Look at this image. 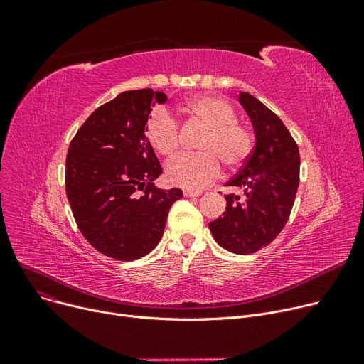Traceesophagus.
<instances>
[{
  "label": "esophagus",
  "instance_id": "obj_1",
  "mask_svg": "<svg viewBox=\"0 0 364 364\" xmlns=\"http://www.w3.org/2000/svg\"><path fill=\"white\" fill-rule=\"evenodd\" d=\"M200 195H202V192H190V190H184V196L186 198H198Z\"/></svg>",
  "mask_w": 364,
  "mask_h": 364
}]
</instances>
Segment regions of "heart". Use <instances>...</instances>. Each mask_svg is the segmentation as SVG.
Instances as JSON below:
<instances>
[{
  "mask_svg": "<svg viewBox=\"0 0 364 364\" xmlns=\"http://www.w3.org/2000/svg\"><path fill=\"white\" fill-rule=\"evenodd\" d=\"M180 109L190 119L205 127L198 149L199 155H181L166 164L165 172L171 184L186 190H200L220 174V164L237 169L250 156L252 137L236 122V112L215 95H193ZM146 139L162 156H172L178 147V127L171 114L158 109L146 124Z\"/></svg>",
  "mask_w": 364,
  "mask_h": 364,
  "instance_id": "obj_1",
  "label": "heart"
}]
</instances>
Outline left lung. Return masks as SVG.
Wrapping results in <instances>:
<instances>
[{
    "label": "left lung",
    "instance_id": "left-lung-1",
    "mask_svg": "<svg viewBox=\"0 0 364 364\" xmlns=\"http://www.w3.org/2000/svg\"><path fill=\"white\" fill-rule=\"evenodd\" d=\"M239 103L251 119L255 147L227 183L240 195H225V213L209 223V230L224 250L247 255L273 242L288 223L299 184V150L277 114L254 95L240 91Z\"/></svg>",
    "mask_w": 364,
    "mask_h": 364
}]
</instances>
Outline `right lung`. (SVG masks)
I'll list each match as a JSON object with an SVG mask.
<instances>
[{
  "label": "right lung",
  "instance_id": "1",
  "mask_svg": "<svg viewBox=\"0 0 364 364\" xmlns=\"http://www.w3.org/2000/svg\"><path fill=\"white\" fill-rule=\"evenodd\" d=\"M166 94L125 91L95 109L69 144L66 195L76 224L100 254L134 261L159 243L180 188L155 181L162 166L146 139L151 107Z\"/></svg>",
  "mask_w": 364,
  "mask_h": 364
}]
</instances>
